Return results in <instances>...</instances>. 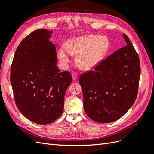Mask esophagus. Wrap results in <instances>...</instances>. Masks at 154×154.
<instances>
[{"mask_svg": "<svg viewBox=\"0 0 154 154\" xmlns=\"http://www.w3.org/2000/svg\"><path fill=\"white\" fill-rule=\"evenodd\" d=\"M72 77L74 80H76V79L78 78V74L76 72H73L72 73Z\"/></svg>", "mask_w": 154, "mask_h": 154, "instance_id": "esophagus-1", "label": "esophagus"}]
</instances>
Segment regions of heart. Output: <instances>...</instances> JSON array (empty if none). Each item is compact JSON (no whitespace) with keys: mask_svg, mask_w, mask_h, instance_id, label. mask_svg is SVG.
Here are the masks:
<instances>
[{"mask_svg":"<svg viewBox=\"0 0 154 154\" xmlns=\"http://www.w3.org/2000/svg\"><path fill=\"white\" fill-rule=\"evenodd\" d=\"M109 40L105 36L85 35L74 37L61 47L57 56L62 66L66 67L71 62V55L76 56L75 62L80 69L88 71L96 67L109 49Z\"/></svg>","mask_w":154,"mask_h":154,"instance_id":"obj_1","label":"heart"}]
</instances>
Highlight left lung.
I'll return each mask as SVG.
<instances>
[{
	"label": "left lung",
	"instance_id": "obj_1",
	"mask_svg": "<svg viewBox=\"0 0 154 154\" xmlns=\"http://www.w3.org/2000/svg\"><path fill=\"white\" fill-rule=\"evenodd\" d=\"M121 48L79 78L87 115L97 123L115 122L127 112L137 96L141 68L128 37Z\"/></svg>",
	"mask_w": 154,
	"mask_h": 154
}]
</instances>
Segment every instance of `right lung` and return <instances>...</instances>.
Returning a JSON list of instances; mask_svg holds the SVG:
<instances>
[{
  "mask_svg": "<svg viewBox=\"0 0 154 154\" xmlns=\"http://www.w3.org/2000/svg\"><path fill=\"white\" fill-rule=\"evenodd\" d=\"M53 31L37 29L23 39L15 51L10 80L16 105L36 124L54 122L62 115L65 93L72 82L69 71L60 72Z\"/></svg>",
  "mask_w": 154,
  "mask_h": 154,
  "instance_id": "obj_1",
  "label": "right lung"
}]
</instances>
